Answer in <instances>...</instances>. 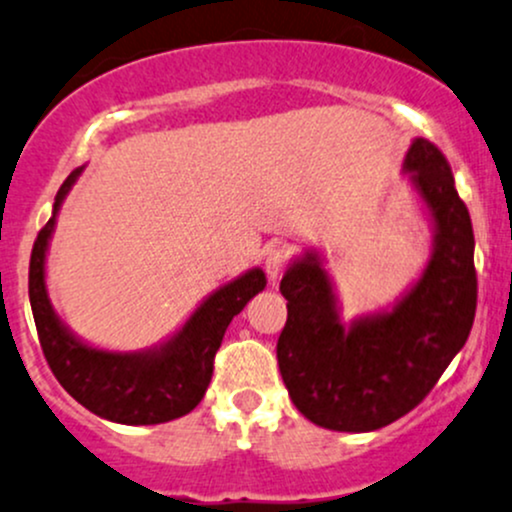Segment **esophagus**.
Instances as JSON below:
<instances>
[{
    "mask_svg": "<svg viewBox=\"0 0 512 512\" xmlns=\"http://www.w3.org/2000/svg\"><path fill=\"white\" fill-rule=\"evenodd\" d=\"M287 263H290V251L283 249V246H278V249L268 251V256H266V273H268V278L273 280V283H275V280H280V275L285 273Z\"/></svg>",
    "mask_w": 512,
    "mask_h": 512,
    "instance_id": "esophagus-1",
    "label": "esophagus"
}]
</instances>
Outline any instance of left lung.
I'll list each match as a JSON object with an SVG mask.
<instances>
[{
  "label": "left lung",
  "instance_id": "8db88e82",
  "mask_svg": "<svg viewBox=\"0 0 512 512\" xmlns=\"http://www.w3.org/2000/svg\"><path fill=\"white\" fill-rule=\"evenodd\" d=\"M433 227L430 258L404 295L343 324L336 287L317 249L287 266V321L278 365L304 418L341 433H370L416 409L467 343L476 312L474 232L447 159L416 137L404 159Z\"/></svg>",
  "mask_w": 512,
  "mask_h": 512
}]
</instances>
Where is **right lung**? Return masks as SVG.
<instances>
[{"label": "right lung", "mask_w": 512, "mask_h": 512, "mask_svg": "<svg viewBox=\"0 0 512 512\" xmlns=\"http://www.w3.org/2000/svg\"><path fill=\"white\" fill-rule=\"evenodd\" d=\"M74 169L55 195L53 217L40 229L28 268V297L45 360L57 382L84 409L123 426H154L186 416L212 380V360L225 331L246 302L266 287L261 268L241 273L210 292L179 331L145 350H103L82 341L57 317L45 285V261L53 239L57 212L82 176Z\"/></svg>", "instance_id": "right-lung-1"}]
</instances>
